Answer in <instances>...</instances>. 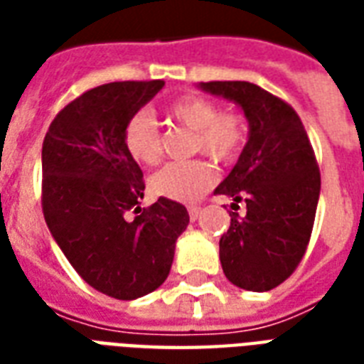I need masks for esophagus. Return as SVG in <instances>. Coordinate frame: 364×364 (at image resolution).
<instances>
[{"label":"esophagus","instance_id":"obj_1","mask_svg":"<svg viewBox=\"0 0 364 364\" xmlns=\"http://www.w3.org/2000/svg\"><path fill=\"white\" fill-rule=\"evenodd\" d=\"M200 208L198 205H191V208H188V217H191V221H196V219H198V215H200Z\"/></svg>","mask_w":364,"mask_h":364}]
</instances>
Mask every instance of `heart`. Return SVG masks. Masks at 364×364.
<instances>
[{"instance_id": "b5f03b06", "label": "heart", "mask_w": 364, "mask_h": 364, "mask_svg": "<svg viewBox=\"0 0 364 364\" xmlns=\"http://www.w3.org/2000/svg\"><path fill=\"white\" fill-rule=\"evenodd\" d=\"M166 117L173 124L193 132L191 153H204L217 164H232L247 141V124L240 113L221 109L213 100L187 94L166 105ZM126 153L137 164L156 166L162 159V134L153 117L137 111L126 121L122 130ZM217 171L204 159L171 162L149 179L154 196L194 202L215 185Z\"/></svg>"}]
</instances>
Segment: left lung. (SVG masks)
Segmentation results:
<instances>
[{"label":"left lung","mask_w":364,"mask_h":364,"mask_svg":"<svg viewBox=\"0 0 364 364\" xmlns=\"http://www.w3.org/2000/svg\"><path fill=\"white\" fill-rule=\"evenodd\" d=\"M200 87L232 100L249 122V139L215 194L245 202L230 211L219 240L228 282L247 291H270L287 279L304 257L316 221L321 176L296 111L247 81H210Z\"/></svg>","instance_id":"obj_1"}]
</instances>
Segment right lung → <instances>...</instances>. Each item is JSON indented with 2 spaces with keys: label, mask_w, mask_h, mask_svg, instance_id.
Wrapping results in <instances>:
<instances>
[{
  "label": "right lung",
  "mask_w": 364,
  "mask_h": 364,
  "mask_svg": "<svg viewBox=\"0 0 364 364\" xmlns=\"http://www.w3.org/2000/svg\"><path fill=\"white\" fill-rule=\"evenodd\" d=\"M164 81H121L90 88L58 111L43 139L41 208L53 238L85 282L134 300L170 274L187 208L159 198L139 208L143 171L122 143L126 121ZM134 210L136 217L127 219Z\"/></svg>",
  "instance_id": "obj_1"
}]
</instances>
